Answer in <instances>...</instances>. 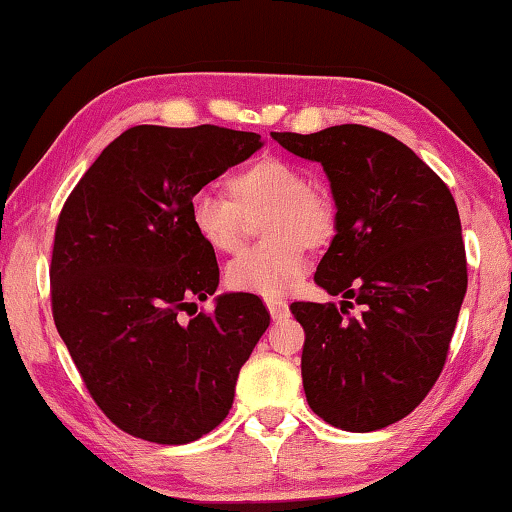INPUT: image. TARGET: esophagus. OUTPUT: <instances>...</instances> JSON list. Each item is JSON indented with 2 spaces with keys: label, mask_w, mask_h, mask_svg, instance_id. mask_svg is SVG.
I'll use <instances>...</instances> for the list:
<instances>
[{
  "label": "esophagus",
  "mask_w": 512,
  "mask_h": 512,
  "mask_svg": "<svg viewBox=\"0 0 512 512\" xmlns=\"http://www.w3.org/2000/svg\"><path fill=\"white\" fill-rule=\"evenodd\" d=\"M266 308H269L271 317L276 319V322H280V319H285L289 315V305H287V301H282V299H269V301H266Z\"/></svg>",
  "instance_id": "34e87169"
}]
</instances>
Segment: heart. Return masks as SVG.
<instances>
[{
  "instance_id": "b5f03b06",
  "label": "heart",
  "mask_w": 512,
  "mask_h": 512,
  "mask_svg": "<svg viewBox=\"0 0 512 512\" xmlns=\"http://www.w3.org/2000/svg\"><path fill=\"white\" fill-rule=\"evenodd\" d=\"M227 195L197 190L188 200V223L204 246L232 255L246 236V220H257L264 243L227 266L225 280L236 292L273 299L299 285L308 271L305 246L333 239L338 213L324 190L308 186L299 165L285 158H259L225 181Z\"/></svg>"
}]
</instances>
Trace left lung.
Here are the masks:
<instances>
[{"instance_id":"8db88e82","label":"left lung","mask_w":512,"mask_h":512,"mask_svg":"<svg viewBox=\"0 0 512 512\" xmlns=\"http://www.w3.org/2000/svg\"><path fill=\"white\" fill-rule=\"evenodd\" d=\"M324 167L338 213L315 282L335 303H292L305 331L303 391L319 418L372 432L411 414L446 363L467 294L451 190L407 144L375 128L271 133ZM361 318L341 317L351 301Z\"/></svg>"}]
</instances>
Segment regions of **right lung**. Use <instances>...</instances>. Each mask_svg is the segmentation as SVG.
Returning <instances> with one entry per match:
<instances>
[{
  "instance_id": "1",
  "label": "right lung",
  "mask_w": 512,
  "mask_h": 512,
  "mask_svg": "<svg viewBox=\"0 0 512 512\" xmlns=\"http://www.w3.org/2000/svg\"><path fill=\"white\" fill-rule=\"evenodd\" d=\"M264 142L220 126H135L103 149L61 209L52 315L91 398L154 444H188L225 421L241 365L269 329L255 294L216 296V253L188 200ZM190 315V312H188Z\"/></svg>"
}]
</instances>
